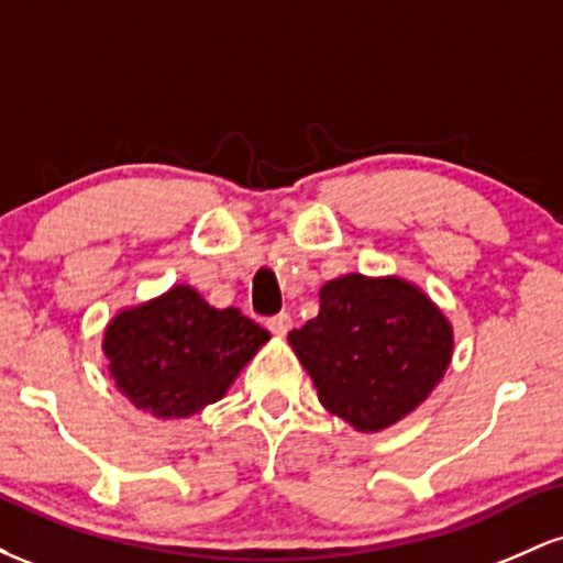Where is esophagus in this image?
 I'll return each mask as SVG.
<instances>
[{
  "label": "esophagus",
  "instance_id": "34e87169",
  "mask_svg": "<svg viewBox=\"0 0 563 563\" xmlns=\"http://www.w3.org/2000/svg\"><path fill=\"white\" fill-rule=\"evenodd\" d=\"M290 325H294V320H290L288 312H280V314H275V318L267 320V328L275 335H286L290 331Z\"/></svg>",
  "mask_w": 563,
  "mask_h": 563
}]
</instances>
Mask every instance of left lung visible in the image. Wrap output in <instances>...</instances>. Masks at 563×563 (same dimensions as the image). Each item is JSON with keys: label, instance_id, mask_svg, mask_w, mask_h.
Returning <instances> with one entry per match:
<instances>
[{"label": "left lung", "instance_id": "8db88e82", "mask_svg": "<svg viewBox=\"0 0 563 563\" xmlns=\"http://www.w3.org/2000/svg\"><path fill=\"white\" fill-rule=\"evenodd\" d=\"M288 344L322 407L357 431H384L426 402L452 360V325L405 277L341 275Z\"/></svg>", "mask_w": 563, "mask_h": 563}]
</instances>
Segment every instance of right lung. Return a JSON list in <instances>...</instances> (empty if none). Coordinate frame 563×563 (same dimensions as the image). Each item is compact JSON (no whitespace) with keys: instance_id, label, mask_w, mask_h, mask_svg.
Returning a JSON list of instances; mask_svg holds the SVG:
<instances>
[{"instance_id":"right-lung-1","label":"right lung","mask_w":563,"mask_h":563,"mask_svg":"<svg viewBox=\"0 0 563 563\" xmlns=\"http://www.w3.org/2000/svg\"><path fill=\"white\" fill-rule=\"evenodd\" d=\"M267 341L241 309H217L192 286H174L121 309L102 333V352L115 389L137 410L172 421L219 402Z\"/></svg>"}]
</instances>
